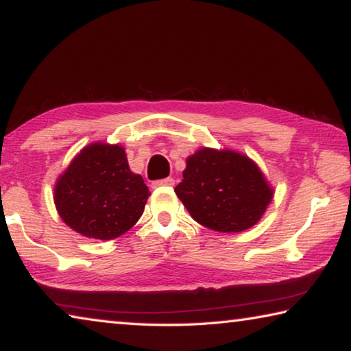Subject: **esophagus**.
Masks as SVG:
<instances>
[{
  "mask_svg": "<svg viewBox=\"0 0 351 351\" xmlns=\"http://www.w3.org/2000/svg\"><path fill=\"white\" fill-rule=\"evenodd\" d=\"M162 186H175V180H173V178H164V180H158V181L152 182L153 189L162 187Z\"/></svg>",
  "mask_w": 351,
  "mask_h": 351,
  "instance_id": "esophagus-1",
  "label": "esophagus"
}]
</instances>
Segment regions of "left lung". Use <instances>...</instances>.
<instances>
[{
    "instance_id": "1",
    "label": "left lung",
    "mask_w": 351,
    "mask_h": 351,
    "mask_svg": "<svg viewBox=\"0 0 351 351\" xmlns=\"http://www.w3.org/2000/svg\"><path fill=\"white\" fill-rule=\"evenodd\" d=\"M175 187L190 215L217 232H241L263 217L274 190L252 159L232 150L201 148L187 158Z\"/></svg>"
}]
</instances>
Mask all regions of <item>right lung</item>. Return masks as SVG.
<instances>
[{
  "instance_id": "add662e5",
  "label": "right lung",
  "mask_w": 351,
  "mask_h": 351,
  "mask_svg": "<svg viewBox=\"0 0 351 351\" xmlns=\"http://www.w3.org/2000/svg\"><path fill=\"white\" fill-rule=\"evenodd\" d=\"M150 197L141 175L128 167L121 145L83 148L58 178L54 203L71 229L88 239L112 240L138 223Z\"/></svg>"
}]
</instances>
